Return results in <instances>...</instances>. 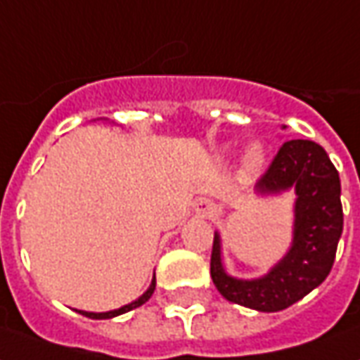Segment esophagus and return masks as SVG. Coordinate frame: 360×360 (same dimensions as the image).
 <instances>
[{"label":"esophagus","instance_id":"obj_1","mask_svg":"<svg viewBox=\"0 0 360 360\" xmlns=\"http://www.w3.org/2000/svg\"><path fill=\"white\" fill-rule=\"evenodd\" d=\"M218 212L216 205L210 200V198H200L197 202V214L205 216V218H212Z\"/></svg>","mask_w":360,"mask_h":360}]
</instances>
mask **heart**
Segmentation results:
<instances>
[{"label":"heart","mask_w":360,"mask_h":360,"mask_svg":"<svg viewBox=\"0 0 360 360\" xmlns=\"http://www.w3.org/2000/svg\"><path fill=\"white\" fill-rule=\"evenodd\" d=\"M263 162H265V150H263V146L261 144H251L248 150H245V154L241 158V165H240V172L243 177H251V175H255V173L263 167Z\"/></svg>","instance_id":"b5f03b06"}]
</instances>
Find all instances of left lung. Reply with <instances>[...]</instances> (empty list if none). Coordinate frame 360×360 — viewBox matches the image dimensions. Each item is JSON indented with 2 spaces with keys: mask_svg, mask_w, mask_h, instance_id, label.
<instances>
[{
  "mask_svg": "<svg viewBox=\"0 0 360 360\" xmlns=\"http://www.w3.org/2000/svg\"><path fill=\"white\" fill-rule=\"evenodd\" d=\"M255 191L263 197L294 191L290 248L267 275L236 278L224 269L222 241L214 232L210 275L226 300L257 311H281L320 286L333 267L343 232L341 181L320 144L288 140L257 181Z\"/></svg>",
  "mask_w": 360,
  "mask_h": 360,
  "instance_id": "left-lung-1",
  "label": "left lung"
}]
</instances>
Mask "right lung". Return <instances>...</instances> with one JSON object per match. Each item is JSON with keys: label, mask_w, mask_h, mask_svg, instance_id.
<instances>
[{"label": "right lung", "mask_w": 360, "mask_h": 360, "mask_svg": "<svg viewBox=\"0 0 360 360\" xmlns=\"http://www.w3.org/2000/svg\"><path fill=\"white\" fill-rule=\"evenodd\" d=\"M154 290H155V276L152 278V285H150V288H148L140 298H136L134 302L127 304V306H122V308H117V310H110V311H84V310H75V311H79L82 316H85V318H91V320H109V318H117V316H120V314H127V311L134 310V308H138V306L146 304L148 300H150V296L154 294Z\"/></svg>", "instance_id": "1"}]
</instances>
